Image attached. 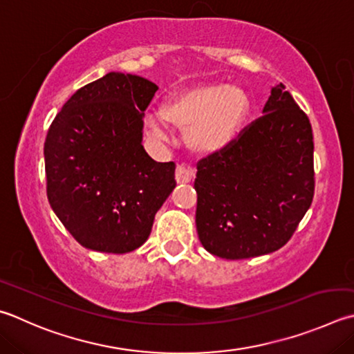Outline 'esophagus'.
Masks as SVG:
<instances>
[{
  "instance_id": "obj_1",
  "label": "esophagus",
  "mask_w": 354,
  "mask_h": 354,
  "mask_svg": "<svg viewBox=\"0 0 354 354\" xmlns=\"http://www.w3.org/2000/svg\"><path fill=\"white\" fill-rule=\"evenodd\" d=\"M192 176H194V171H192L189 167L185 165H178L175 171V178L178 184H187L192 181Z\"/></svg>"
}]
</instances>
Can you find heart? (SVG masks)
<instances>
[{
    "instance_id": "heart-1",
    "label": "heart",
    "mask_w": 354,
    "mask_h": 354,
    "mask_svg": "<svg viewBox=\"0 0 354 354\" xmlns=\"http://www.w3.org/2000/svg\"><path fill=\"white\" fill-rule=\"evenodd\" d=\"M250 113V99L240 86L224 83L198 86L167 99L160 115L149 119L158 138L169 134V124L187 128V144L198 153H216L226 149L240 133Z\"/></svg>"
}]
</instances>
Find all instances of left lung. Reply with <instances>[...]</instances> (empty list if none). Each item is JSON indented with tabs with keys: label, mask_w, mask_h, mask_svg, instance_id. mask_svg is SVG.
I'll return each instance as SVG.
<instances>
[{
	"label": "left lung",
	"mask_w": 354,
	"mask_h": 354,
	"mask_svg": "<svg viewBox=\"0 0 354 354\" xmlns=\"http://www.w3.org/2000/svg\"><path fill=\"white\" fill-rule=\"evenodd\" d=\"M314 142L308 115L275 85L240 138L198 164L196 230L207 252L226 260L285 246L314 195Z\"/></svg>",
	"instance_id": "8db88e82"
}]
</instances>
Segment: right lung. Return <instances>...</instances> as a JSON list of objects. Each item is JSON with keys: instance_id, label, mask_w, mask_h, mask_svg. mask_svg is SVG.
Returning <instances> with one entry per match:
<instances>
[{"instance_id": "obj_1", "label": "right lung", "mask_w": 354, "mask_h": 354, "mask_svg": "<svg viewBox=\"0 0 354 354\" xmlns=\"http://www.w3.org/2000/svg\"><path fill=\"white\" fill-rule=\"evenodd\" d=\"M158 85L111 71L80 88L55 115L44 142L48 199L83 248L138 249L175 189V164L142 145L144 111Z\"/></svg>"}]
</instances>
